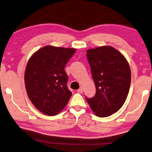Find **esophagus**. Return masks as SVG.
Masks as SVG:
<instances>
[{
	"label": "esophagus",
	"instance_id": "esophagus-1",
	"mask_svg": "<svg viewBox=\"0 0 152 152\" xmlns=\"http://www.w3.org/2000/svg\"><path fill=\"white\" fill-rule=\"evenodd\" d=\"M83 88L81 87L79 89H78L77 92L78 93V94H82V93H83Z\"/></svg>",
	"mask_w": 152,
	"mask_h": 152
}]
</instances>
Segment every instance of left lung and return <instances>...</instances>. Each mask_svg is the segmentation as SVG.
<instances>
[{
	"label": "left lung",
	"instance_id": "1",
	"mask_svg": "<svg viewBox=\"0 0 152 152\" xmlns=\"http://www.w3.org/2000/svg\"><path fill=\"white\" fill-rule=\"evenodd\" d=\"M86 52L96 93L93 98L86 99L97 116L108 117L121 108L128 95L131 83L129 64L112 47H97Z\"/></svg>",
	"mask_w": 152,
	"mask_h": 152
}]
</instances>
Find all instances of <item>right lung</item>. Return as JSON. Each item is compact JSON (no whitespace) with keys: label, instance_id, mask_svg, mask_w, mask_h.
Segmentation results:
<instances>
[{"label":"right lung","instance_id":"obj_1","mask_svg":"<svg viewBox=\"0 0 152 152\" xmlns=\"http://www.w3.org/2000/svg\"><path fill=\"white\" fill-rule=\"evenodd\" d=\"M76 49L46 46L29 59L25 72L27 96L37 110L49 116L64 108L72 93L67 87L65 66Z\"/></svg>","mask_w":152,"mask_h":152}]
</instances>
